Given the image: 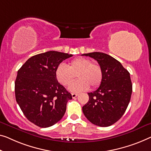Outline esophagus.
Segmentation results:
<instances>
[{
  "instance_id": "esophagus-1",
  "label": "esophagus",
  "mask_w": 151,
  "mask_h": 151,
  "mask_svg": "<svg viewBox=\"0 0 151 151\" xmlns=\"http://www.w3.org/2000/svg\"><path fill=\"white\" fill-rule=\"evenodd\" d=\"M77 96H78L77 93H72V97H73V98H75Z\"/></svg>"
}]
</instances>
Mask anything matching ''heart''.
<instances>
[{
    "instance_id": "heart-1",
    "label": "heart",
    "mask_w": 151,
    "mask_h": 151,
    "mask_svg": "<svg viewBox=\"0 0 151 151\" xmlns=\"http://www.w3.org/2000/svg\"><path fill=\"white\" fill-rule=\"evenodd\" d=\"M77 75L78 80L69 87L73 92L85 91L91 86L96 88L101 84L103 79L102 67L92 63L91 60L85 58H78L70 62L68 66L64 63L58 65L55 70V77L63 86H68Z\"/></svg>"
}]
</instances>
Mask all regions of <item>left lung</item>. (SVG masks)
Here are the masks:
<instances>
[{
  "label": "left lung",
  "instance_id": "8db88e82",
  "mask_svg": "<svg viewBox=\"0 0 151 151\" xmlns=\"http://www.w3.org/2000/svg\"><path fill=\"white\" fill-rule=\"evenodd\" d=\"M82 55L96 60L103 70L100 87L88 93L89 99L83 106V114L93 124L108 127L121 118L129 104L132 92L129 73L108 54L93 52Z\"/></svg>",
  "mask_w": 151,
  "mask_h": 151
}]
</instances>
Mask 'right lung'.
Returning a JSON list of instances; mask_svg holds the SVG:
<instances>
[{
	"label": "right lung",
	"mask_w": 151,
	"mask_h": 151,
	"mask_svg": "<svg viewBox=\"0 0 151 151\" xmlns=\"http://www.w3.org/2000/svg\"><path fill=\"white\" fill-rule=\"evenodd\" d=\"M72 54L49 51L34 55L17 71L15 99L26 117L40 127H49L64 115L72 95L55 77L58 65Z\"/></svg>",
	"instance_id": "add662e5"
}]
</instances>
